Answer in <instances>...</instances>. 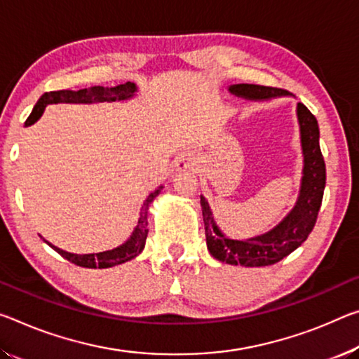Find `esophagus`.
Listing matches in <instances>:
<instances>
[{"instance_id": "34e87169", "label": "esophagus", "mask_w": 359, "mask_h": 359, "mask_svg": "<svg viewBox=\"0 0 359 359\" xmlns=\"http://www.w3.org/2000/svg\"><path fill=\"white\" fill-rule=\"evenodd\" d=\"M195 166V158L190 153H185V155H180L177 159H175V169L179 170H185Z\"/></svg>"}]
</instances>
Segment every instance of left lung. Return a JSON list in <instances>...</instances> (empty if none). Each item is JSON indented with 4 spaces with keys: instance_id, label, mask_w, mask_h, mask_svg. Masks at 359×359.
I'll list each match as a JSON object with an SVG mask.
<instances>
[{
    "instance_id": "1",
    "label": "left lung",
    "mask_w": 359,
    "mask_h": 359,
    "mask_svg": "<svg viewBox=\"0 0 359 359\" xmlns=\"http://www.w3.org/2000/svg\"><path fill=\"white\" fill-rule=\"evenodd\" d=\"M230 93L251 100H266L280 95H289L280 88L260 84H235ZM297 116L302 134L304 179L300 196L295 208L280 225L262 236L251 240H230L215 225L208 201L201 196L204 230L209 252L220 262L241 266H266L287 257L302 244L316 224L326 187V164L320 149V128L313 113L304 104L297 105Z\"/></svg>"
}]
</instances>
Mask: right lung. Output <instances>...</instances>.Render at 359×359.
I'll return each instance as SVG.
<instances>
[{
    "label": "right lung",
    "instance_id": "1",
    "mask_svg": "<svg viewBox=\"0 0 359 359\" xmlns=\"http://www.w3.org/2000/svg\"><path fill=\"white\" fill-rule=\"evenodd\" d=\"M135 93V84L134 83H124V84H118V86L113 88H105V86H93V88H86L81 90H50V93H44L41 97L38 99L36 105L33 107V110L30 113V116L27 118L25 124H33L36 119L43 115L44 108H46L48 104H60V102H75V104H90V102H113V100H126L129 97H133ZM161 190H155L150 193L149 198H147L145 203L142 204L140 209V217H139V224L135 226V230L133 231V236L116 249H111V251H105V252H99V254H72L67 251H62V249L53 246V244L48 243L50 248L54 249L55 252H59L62 257L67 259L72 264H75L78 266H84V269H108V266L113 265H119L124 264L130 259L137 257V255L142 252V249L145 246V240L147 235H149V220H147V212H149V206L150 203L155 200V198L159 195Z\"/></svg>",
    "mask_w": 359,
    "mask_h": 359
}]
</instances>
